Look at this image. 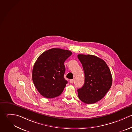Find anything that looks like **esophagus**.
I'll return each instance as SVG.
<instances>
[{
    "label": "esophagus",
    "mask_w": 132,
    "mask_h": 132,
    "mask_svg": "<svg viewBox=\"0 0 132 132\" xmlns=\"http://www.w3.org/2000/svg\"><path fill=\"white\" fill-rule=\"evenodd\" d=\"M74 81H75V80H74V79H71V80H69L70 83H73L74 82Z\"/></svg>",
    "instance_id": "34e87169"
}]
</instances>
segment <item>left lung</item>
I'll list each match as a JSON object with an SVG mask.
<instances>
[{
  "label": "left lung",
  "instance_id": "1",
  "mask_svg": "<svg viewBox=\"0 0 132 132\" xmlns=\"http://www.w3.org/2000/svg\"><path fill=\"white\" fill-rule=\"evenodd\" d=\"M85 75V82L78 89V97L84 103L89 104L101 100L112 84L109 67L101 59L93 55L79 54Z\"/></svg>",
  "mask_w": 132,
  "mask_h": 132
}]
</instances>
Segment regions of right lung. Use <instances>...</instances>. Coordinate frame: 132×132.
<instances>
[{"label":"right lung","instance_id":"1","mask_svg":"<svg viewBox=\"0 0 132 132\" xmlns=\"http://www.w3.org/2000/svg\"><path fill=\"white\" fill-rule=\"evenodd\" d=\"M72 54L68 50L52 48L41 54L32 70V80L39 93L46 98H53L63 92L67 81L64 79V62Z\"/></svg>","mask_w":132,"mask_h":132}]
</instances>
